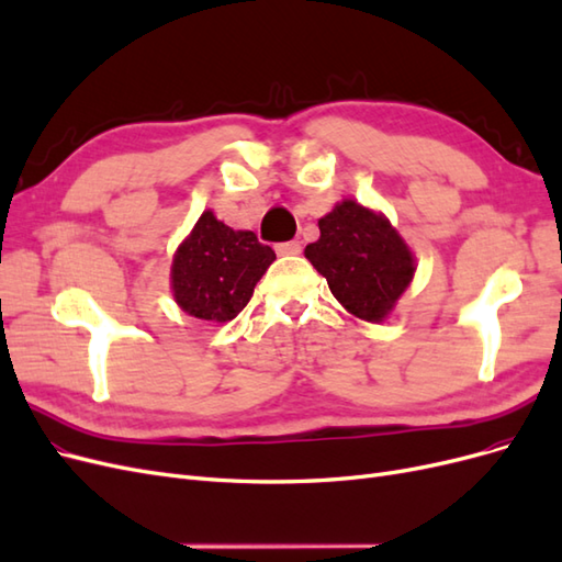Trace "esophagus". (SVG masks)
Wrapping results in <instances>:
<instances>
[{"mask_svg": "<svg viewBox=\"0 0 562 562\" xmlns=\"http://www.w3.org/2000/svg\"><path fill=\"white\" fill-rule=\"evenodd\" d=\"M277 252L279 255H300L302 246H300V241H285V244L277 246Z\"/></svg>", "mask_w": 562, "mask_h": 562, "instance_id": "esophagus-1", "label": "esophagus"}]
</instances>
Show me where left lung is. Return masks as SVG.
I'll use <instances>...</instances> for the list:
<instances>
[{
  "instance_id": "1",
  "label": "left lung",
  "mask_w": 562,
  "mask_h": 562,
  "mask_svg": "<svg viewBox=\"0 0 562 562\" xmlns=\"http://www.w3.org/2000/svg\"><path fill=\"white\" fill-rule=\"evenodd\" d=\"M318 241L304 248L342 307L382 323L415 277V255L386 215L345 199L318 220Z\"/></svg>"
}]
</instances>
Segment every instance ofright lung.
<instances>
[{"label":"right lung","mask_w":562,"mask_h":562,"mask_svg":"<svg viewBox=\"0 0 562 562\" xmlns=\"http://www.w3.org/2000/svg\"><path fill=\"white\" fill-rule=\"evenodd\" d=\"M274 260L277 252L252 232L232 229L213 211H203L173 255L171 291L184 314L227 323L246 307Z\"/></svg>","instance_id":"add662e5"}]
</instances>
